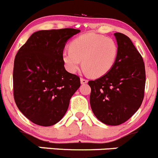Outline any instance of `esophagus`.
<instances>
[{
  "label": "esophagus",
  "mask_w": 158,
  "mask_h": 158,
  "mask_svg": "<svg viewBox=\"0 0 158 158\" xmlns=\"http://www.w3.org/2000/svg\"><path fill=\"white\" fill-rule=\"evenodd\" d=\"M87 83H88V80L84 79V78H81V85H85V84Z\"/></svg>",
  "instance_id": "34e87169"
}]
</instances>
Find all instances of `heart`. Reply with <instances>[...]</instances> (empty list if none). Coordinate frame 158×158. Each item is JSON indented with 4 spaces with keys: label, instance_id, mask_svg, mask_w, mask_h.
Returning a JSON list of instances; mask_svg holds the SVG:
<instances>
[{
    "label": "heart",
    "instance_id": "1",
    "mask_svg": "<svg viewBox=\"0 0 158 158\" xmlns=\"http://www.w3.org/2000/svg\"><path fill=\"white\" fill-rule=\"evenodd\" d=\"M70 50L62 53L66 69L74 73L81 64L85 72L94 77L106 75L113 67L118 57L117 43L109 37L87 33L70 43Z\"/></svg>",
    "mask_w": 158,
    "mask_h": 158
}]
</instances>
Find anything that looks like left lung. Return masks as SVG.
I'll list each match as a JSON object with an SVG mask.
<instances>
[{
  "label": "left lung",
  "instance_id": "obj_1",
  "mask_svg": "<svg viewBox=\"0 0 158 158\" xmlns=\"http://www.w3.org/2000/svg\"><path fill=\"white\" fill-rule=\"evenodd\" d=\"M118 57L112 69L95 81H90V105L96 118L109 126L125 123L142 104L146 83L143 58L128 36L114 34Z\"/></svg>",
  "mask_w": 158,
  "mask_h": 158
}]
</instances>
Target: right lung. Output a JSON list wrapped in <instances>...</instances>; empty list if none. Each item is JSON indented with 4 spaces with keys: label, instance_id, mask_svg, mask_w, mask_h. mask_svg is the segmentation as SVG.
Segmentation results:
<instances>
[{
    "label": "right lung",
    "instance_id": "1",
    "mask_svg": "<svg viewBox=\"0 0 158 158\" xmlns=\"http://www.w3.org/2000/svg\"><path fill=\"white\" fill-rule=\"evenodd\" d=\"M74 28L40 30L29 37L15 56L13 88L15 103L30 121L50 127L68 109L80 88L79 77L65 70L62 53Z\"/></svg>",
    "mask_w": 158,
    "mask_h": 158
}]
</instances>
